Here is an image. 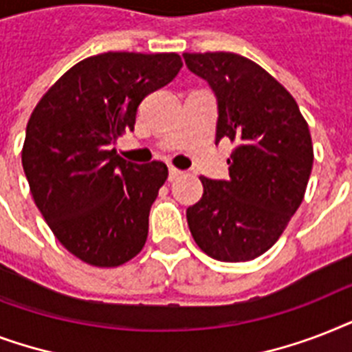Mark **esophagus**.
I'll return each instance as SVG.
<instances>
[{"label":"esophagus","instance_id":"34e87169","mask_svg":"<svg viewBox=\"0 0 352 352\" xmlns=\"http://www.w3.org/2000/svg\"><path fill=\"white\" fill-rule=\"evenodd\" d=\"M182 173H184V171L177 170V168H173V166H171V168H170V181H175V179H179Z\"/></svg>","mask_w":352,"mask_h":352}]
</instances>
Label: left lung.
<instances>
[{
  "mask_svg": "<svg viewBox=\"0 0 352 352\" xmlns=\"http://www.w3.org/2000/svg\"><path fill=\"white\" fill-rule=\"evenodd\" d=\"M188 69L217 96L215 140L230 138L228 181L201 177L188 226L217 261H250L279 239L300 208L311 177L309 124L289 91L248 58L234 52H184Z\"/></svg>",
  "mask_w": 352,
  "mask_h": 352,
  "instance_id": "obj_1",
  "label": "left lung"
}]
</instances>
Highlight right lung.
Wrapping results in <instances>:
<instances>
[{
    "label": "right lung",
    "mask_w": 352,
    "mask_h": 352,
    "mask_svg": "<svg viewBox=\"0 0 352 352\" xmlns=\"http://www.w3.org/2000/svg\"><path fill=\"white\" fill-rule=\"evenodd\" d=\"M177 52H104L54 82L30 115L21 164L36 206L73 256L120 267L148 239L149 208L168 166L133 164L111 149L138 104L181 71Z\"/></svg>",
    "instance_id": "obj_1"
}]
</instances>
